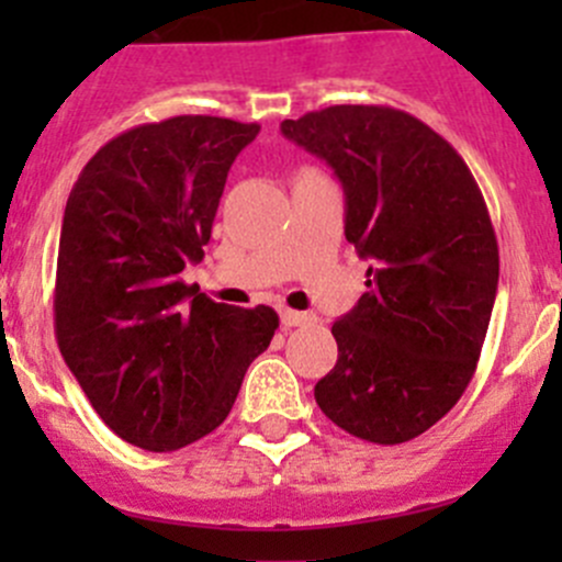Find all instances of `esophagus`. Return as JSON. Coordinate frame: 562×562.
Returning <instances> with one entry per match:
<instances>
[{"mask_svg":"<svg viewBox=\"0 0 562 562\" xmlns=\"http://www.w3.org/2000/svg\"><path fill=\"white\" fill-rule=\"evenodd\" d=\"M280 321L285 328H293V326H307L310 321H313V315L307 313H296V310H280Z\"/></svg>","mask_w":562,"mask_h":562,"instance_id":"obj_1","label":"esophagus"}]
</instances>
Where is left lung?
Instances as JSON below:
<instances>
[{"instance_id":"left-lung-1","label":"left lung","mask_w":562,"mask_h":562,"mask_svg":"<svg viewBox=\"0 0 562 562\" xmlns=\"http://www.w3.org/2000/svg\"><path fill=\"white\" fill-rule=\"evenodd\" d=\"M280 130L331 166L345 239L370 260L315 402L370 443L418 438L468 389L490 328L501 255L484 195L454 146L396 108L331 105Z\"/></svg>"}]
</instances>
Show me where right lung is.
Here are the masks:
<instances>
[{
	"mask_svg": "<svg viewBox=\"0 0 562 562\" xmlns=\"http://www.w3.org/2000/svg\"><path fill=\"white\" fill-rule=\"evenodd\" d=\"M258 130L223 116L138 124L67 198L56 342L98 416L138 449L214 432L280 326L271 307L217 304L179 277L203 258L231 166Z\"/></svg>",
	"mask_w": 562,
	"mask_h": 562,
	"instance_id": "add662e5",
	"label": "right lung"
}]
</instances>
